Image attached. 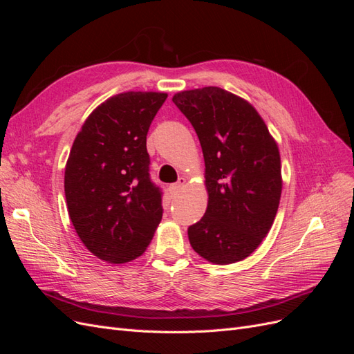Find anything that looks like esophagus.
Segmentation results:
<instances>
[{
  "mask_svg": "<svg viewBox=\"0 0 354 354\" xmlns=\"http://www.w3.org/2000/svg\"><path fill=\"white\" fill-rule=\"evenodd\" d=\"M186 185V178H178L177 183H173L169 186V194L171 195H177L178 192L181 190V187H183Z\"/></svg>",
  "mask_w": 354,
  "mask_h": 354,
  "instance_id": "esophagus-1",
  "label": "esophagus"
}]
</instances>
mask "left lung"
I'll use <instances>...</instances> for the list:
<instances>
[{"label": "left lung", "mask_w": 354, "mask_h": 354, "mask_svg": "<svg viewBox=\"0 0 354 354\" xmlns=\"http://www.w3.org/2000/svg\"><path fill=\"white\" fill-rule=\"evenodd\" d=\"M173 102L195 128L205 160L208 207L187 229L192 248L216 264L241 261L259 248L276 217L279 149L259 112L226 90L180 91Z\"/></svg>", "instance_id": "8db88e82"}]
</instances>
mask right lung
I'll return each instance as SVG.
<instances>
[{
  "mask_svg": "<svg viewBox=\"0 0 354 354\" xmlns=\"http://www.w3.org/2000/svg\"><path fill=\"white\" fill-rule=\"evenodd\" d=\"M168 94L121 93L75 137L65 169L69 217L80 239L113 264L140 257L162 218V190L149 174L146 136Z\"/></svg>",
  "mask_w": 354,
  "mask_h": 354,
  "instance_id": "add662e5",
  "label": "right lung"
}]
</instances>
